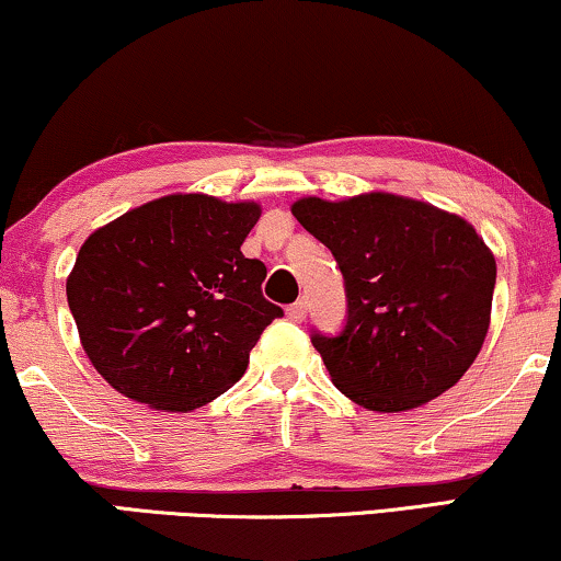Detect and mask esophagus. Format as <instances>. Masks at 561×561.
<instances>
[{"label": "esophagus", "instance_id": "esophagus-1", "mask_svg": "<svg viewBox=\"0 0 561 561\" xmlns=\"http://www.w3.org/2000/svg\"><path fill=\"white\" fill-rule=\"evenodd\" d=\"M305 314H307V302H305V299H297L295 305H289V307H287V318H289V320L302 322V320H305Z\"/></svg>", "mask_w": 561, "mask_h": 561}]
</instances>
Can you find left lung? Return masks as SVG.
<instances>
[{
    "label": "left lung",
    "instance_id": "8db88e82",
    "mask_svg": "<svg viewBox=\"0 0 561 561\" xmlns=\"http://www.w3.org/2000/svg\"><path fill=\"white\" fill-rule=\"evenodd\" d=\"M291 213L345 282L341 333L310 335L337 389L370 412H407L453 389L491 322L495 259L476 228L389 193L302 198Z\"/></svg>",
    "mask_w": 561,
    "mask_h": 561
}]
</instances>
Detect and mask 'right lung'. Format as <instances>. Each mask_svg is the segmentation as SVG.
I'll return each mask as SVG.
<instances>
[{
	"label": "right lung",
	"instance_id": "obj_1",
	"mask_svg": "<svg viewBox=\"0 0 561 561\" xmlns=\"http://www.w3.org/2000/svg\"><path fill=\"white\" fill-rule=\"evenodd\" d=\"M256 203L168 195L91 233L66 291L85 356L116 391L191 412L231 389L284 310L241 254Z\"/></svg>",
	"mask_w": 561,
	"mask_h": 561
}]
</instances>
